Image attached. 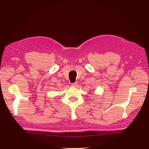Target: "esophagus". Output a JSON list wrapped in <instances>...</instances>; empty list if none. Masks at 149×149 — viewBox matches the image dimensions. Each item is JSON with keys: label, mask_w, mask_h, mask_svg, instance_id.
I'll return each instance as SVG.
<instances>
[{"label": "esophagus", "mask_w": 149, "mask_h": 149, "mask_svg": "<svg viewBox=\"0 0 149 149\" xmlns=\"http://www.w3.org/2000/svg\"><path fill=\"white\" fill-rule=\"evenodd\" d=\"M77 85H78V82H77V81H76V82L72 84V87H76V86H77Z\"/></svg>", "instance_id": "esophagus-1"}]
</instances>
